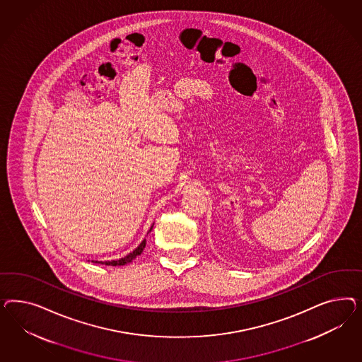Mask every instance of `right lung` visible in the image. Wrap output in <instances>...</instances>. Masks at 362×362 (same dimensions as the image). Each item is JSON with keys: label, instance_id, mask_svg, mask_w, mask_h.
Segmentation results:
<instances>
[{"label": "right lung", "instance_id": "1", "mask_svg": "<svg viewBox=\"0 0 362 362\" xmlns=\"http://www.w3.org/2000/svg\"><path fill=\"white\" fill-rule=\"evenodd\" d=\"M153 230V227L150 228V230ZM144 247H146V239L132 251V253H129L127 256H124V257H122L119 260H111V262H94V263H100L105 264V265H112V267H117V265H124V264L132 263V260L136 257V256H139L141 253L143 252V250H144Z\"/></svg>", "mask_w": 362, "mask_h": 362}]
</instances>
